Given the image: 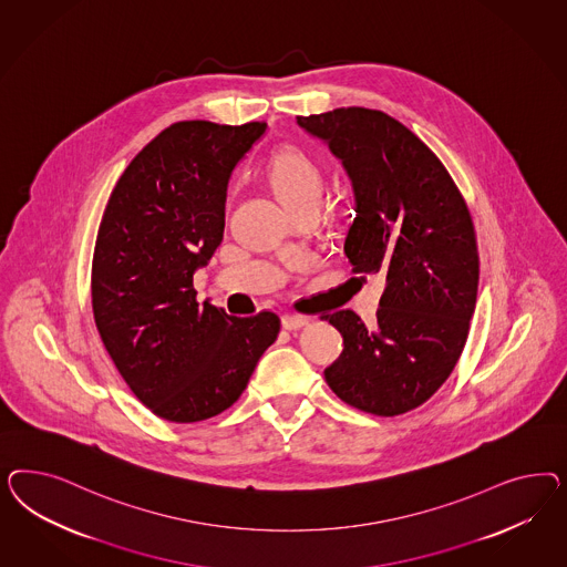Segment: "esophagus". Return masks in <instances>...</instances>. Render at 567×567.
<instances>
[{
  "mask_svg": "<svg viewBox=\"0 0 567 567\" xmlns=\"http://www.w3.org/2000/svg\"><path fill=\"white\" fill-rule=\"evenodd\" d=\"M309 320L301 313H285L282 316V327L287 330H297V328L308 327Z\"/></svg>",
  "mask_w": 567,
  "mask_h": 567,
  "instance_id": "esophagus-1",
  "label": "esophagus"
}]
</instances>
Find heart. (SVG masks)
<instances>
[{
  "label": "heart",
  "instance_id": "heart-1",
  "mask_svg": "<svg viewBox=\"0 0 567 567\" xmlns=\"http://www.w3.org/2000/svg\"><path fill=\"white\" fill-rule=\"evenodd\" d=\"M268 183L289 212L308 204H320L324 190V176L311 155L299 147H285L276 152L268 164Z\"/></svg>",
  "mask_w": 567,
  "mask_h": 567
}]
</instances>
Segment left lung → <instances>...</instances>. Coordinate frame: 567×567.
Listing matches in <instances>:
<instances>
[{"instance_id":"8db88e82","label":"left lung","mask_w":567,"mask_h":567,"mask_svg":"<svg viewBox=\"0 0 567 567\" xmlns=\"http://www.w3.org/2000/svg\"><path fill=\"white\" fill-rule=\"evenodd\" d=\"M297 124L327 141L353 183V272L386 280L372 327L351 309L324 316L344 344L328 386L361 412H412L453 372L476 308L481 259L464 195L429 145L380 110L337 107Z\"/></svg>"}]
</instances>
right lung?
I'll list each match as a JSON object with an SVG mask.
<instances>
[{
  "instance_id": "1",
  "label": "right lung",
  "mask_w": 567,
  "mask_h": 567,
  "mask_svg": "<svg viewBox=\"0 0 567 567\" xmlns=\"http://www.w3.org/2000/svg\"><path fill=\"white\" fill-rule=\"evenodd\" d=\"M266 131L174 122L122 172L103 212L91 303L105 351L138 401L190 424L228 410L280 332L275 311L197 303L193 272L220 247L230 172Z\"/></svg>"
}]
</instances>
